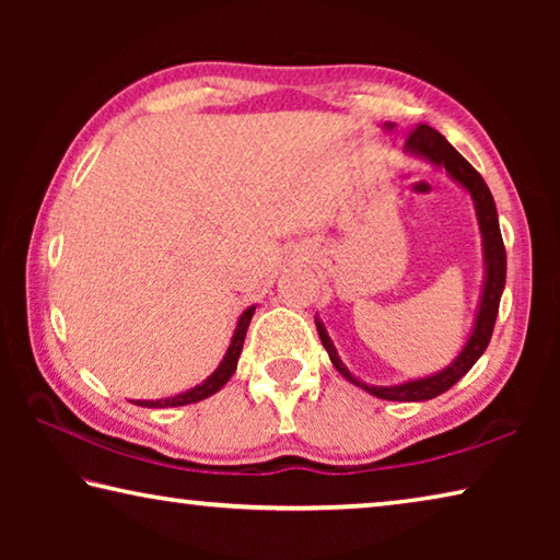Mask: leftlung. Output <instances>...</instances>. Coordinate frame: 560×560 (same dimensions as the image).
Here are the masks:
<instances>
[{
  "label": "left lung",
  "instance_id": "left-lung-1",
  "mask_svg": "<svg viewBox=\"0 0 560 560\" xmlns=\"http://www.w3.org/2000/svg\"><path fill=\"white\" fill-rule=\"evenodd\" d=\"M407 150L410 153H417L422 158H428L430 163L440 165L447 170V173L457 179L459 185L469 189L474 205H477V220L481 226V236H485V259H487V281H485V293H481V306L477 314V324H474L471 336L464 346L462 353L450 368H444L442 373L430 375V377H420V381H410L402 385H393V387H371L365 383H360L358 377L348 373V368L340 363V358L336 353L334 343L326 334V328L318 326V336L320 343L328 350L330 363L336 365V371L358 387H363L381 400H395V402H420V400H432L442 393H447L450 387L462 381L464 375L469 373V368L477 363L485 353L491 334H494V324H497V314H499V301H501V291H504L506 283V249H504V240H501V230H499V217H497V205L494 197H491L489 187L485 183L477 170H474L467 160H464L457 150H454L447 140H444L442 132H438L430 126H417L410 132H407Z\"/></svg>",
  "mask_w": 560,
  "mask_h": 560
}]
</instances>
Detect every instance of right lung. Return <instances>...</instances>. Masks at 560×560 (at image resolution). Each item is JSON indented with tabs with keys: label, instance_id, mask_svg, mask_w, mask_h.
Masks as SVG:
<instances>
[{
	"label": "right lung",
	"instance_id": "right-lung-1",
	"mask_svg": "<svg viewBox=\"0 0 560 560\" xmlns=\"http://www.w3.org/2000/svg\"><path fill=\"white\" fill-rule=\"evenodd\" d=\"M252 316H254V306L246 308L244 314H242L240 324H236L230 350H226V355H224V360L220 363V368H217V371L210 377H207L202 385H197V387H192V390H187V393H179L175 397H165V400H138L136 405H140V407H179V405L200 402V400H205V397H210L217 390H222V385L230 381V377L236 371V360H240L242 346H244V336H246V328H249Z\"/></svg>",
	"mask_w": 560,
	"mask_h": 560
}]
</instances>
